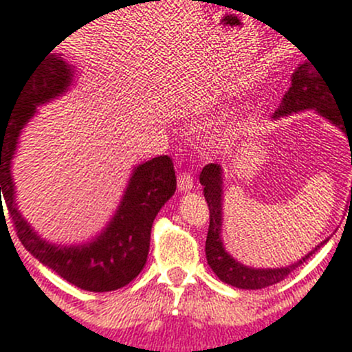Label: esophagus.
I'll use <instances>...</instances> for the list:
<instances>
[{"mask_svg":"<svg viewBox=\"0 0 352 352\" xmlns=\"http://www.w3.org/2000/svg\"><path fill=\"white\" fill-rule=\"evenodd\" d=\"M177 186H179V190H182V192H187V190L192 189L194 186V177L190 172H182L179 175V179H177Z\"/></svg>","mask_w":352,"mask_h":352,"instance_id":"34e87169","label":"esophagus"}]
</instances>
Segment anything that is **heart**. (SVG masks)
<instances>
[{
    "mask_svg": "<svg viewBox=\"0 0 352 352\" xmlns=\"http://www.w3.org/2000/svg\"><path fill=\"white\" fill-rule=\"evenodd\" d=\"M232 139H234V132H232V129H221V131L214 132V134L210 135L206 146L210 149H220L223 148V146L230 144Z\"/></svg>",
    "mask_w": 352,
    "mask_h": 352,
    "instance_id": "1",
    "label": "heart"
}]
</instances>
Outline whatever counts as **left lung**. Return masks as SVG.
Instances as JSON below:
<instances>
[{
  "mask_svg": "<svg viewBox=\"0 0 352 352\" xmlns=\"http://www.w3.org/2000/svg\"><path fill=\"white\" fill-rule=\"evenodd\" d=\"M302 110H315L322 117L332 122L339 127L344 134H347L349 144L352 141V120H347L340 108L337 107V100L333 96L330 85L325 78L320 75L318 68L313 63H302L298 70L292 74V84L285 93L278 110L274 113V118L285 117V115L296 113ZM201 186H204V197H206L208 208H210V228L206 237V259L211 270L217 274L221 282L234 285L237 289H263L284 280L291 272H294L299 265L306 261L313 252L320 248L316 245L311 252L299 259L294 265L280 268H251L245 267L237 259L232 258L223 248L221 242V166L217 163H210L203 168L199 175ZM352 201V189H351Z\"/></svg>",
  "mask_w": 352,
  "mask_h": 352,
  "instance_id": "8db88e82",
  "label": "left lung"
}]
</instances>
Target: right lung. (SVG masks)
Returning a JSON list of instances; mask_svg holds the SVG:
<instances>
[{
  "label": "right lung",
  "instance_id": "add662e5",
  "mask_svg": "<svg viewBox=\"0 0 352 352\" xmlns=\"http://www.w3.org/2000/svg\"><path fill=\"white\" fill-rule=\"evenodd\" d=\"M72 65L60 54H47L27 78L13 113L5 122L0 120V199L3 194L16 235L34 258L78 289L117 291L134 280L144 268L153 221L175 192V170L166 155L135 166L117 213L94 241L80 245L43 241L16 208L10 168L23 125L34 117L39 104L63 94L72 84ZM0 204L3 211V201Z\"/></svg>",
  "mask_w": 352,
  "mask_h": 352
}]
</instances>
